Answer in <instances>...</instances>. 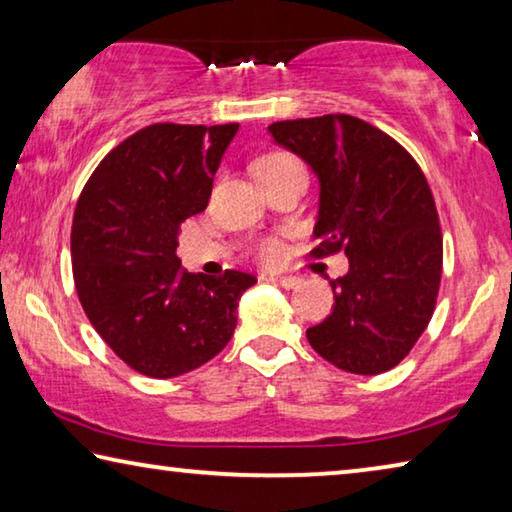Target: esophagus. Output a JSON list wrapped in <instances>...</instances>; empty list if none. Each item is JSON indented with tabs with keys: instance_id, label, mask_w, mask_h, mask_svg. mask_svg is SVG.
<instances>
[{
	"instance_id": "obj_1",
	"label": "esophagus",
	"mask_w": 512,
	"mask_h": 512,
	"mask_svg": "<svg viewBox=\"0 0 512 512\" xmlns=\"http://www.w3.org/2000/svg\"><path fill=\"white\" fill-rule=\"evenodd\" d=\"M271 280L280 284V287H284V289H296L298 284L302 282V277H296V275H275V277H271Z\"/></svg>"
}]
</instances>
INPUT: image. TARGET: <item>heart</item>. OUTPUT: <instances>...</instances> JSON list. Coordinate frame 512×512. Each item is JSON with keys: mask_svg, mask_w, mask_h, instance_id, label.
I'll return each mask as SVG.
<instances>
[{"mask_svg": "<svg viewBox=\"0 0 512 512\" xmlns=\"http://www.w3.org/2000/svg\"><path fill=\"white\" fill-rule=\"evenodd\" d=\"M257 176L262 178V183H271V180L291 176V173H305L302 171V164L293 158L289 153H268L262 160L255 164ZM257 255L264 259V262H275L280 257V244L275 239H264L262 244L257 246Z\"/></svg>", "mask_w": 512, "mask_h": 512, "instance_id": "obj_1", "label": "heart"}]
</instances>
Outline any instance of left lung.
Masks as SVG:
<instances>
[{
  "label": "left lung",
  "mask_w": 512,
  "mask_h": 512,
  "mask_svg": "<svg viewBox=\"0 0 512 512\" xmlns=\"http://www.w3.org/2000/svg\"><path fill=\"white\" fill-rule=\"evenodd\" d=\"M268 133L318 178L311 255L343 250L334 309L307 329L320 357L354 375L395 368L427 329L443 273V237L427 178L406 149L350 115L275 121Z\"/></svg>",
  "instance_id": "obj_1"
}]
</instances>
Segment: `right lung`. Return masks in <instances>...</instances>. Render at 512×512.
Segmentation results:
<instances>
[{
  "mask_svg": "<svg viewBox=\"0 0 512 512\" xmlns=\"http://www.w3.org/2000/svg\"><path fill=\"white\" fill-rule=\"evenodd\" d=\"M239 124H153L112 149L83 187L72 223V271L92 327L146 377L169 379L216 357L257 282L187 273L180 225L203 212Z\"/></svg>",
  "mask_w": 512,
  "mask_h": 512,
  "instance_id": "obj_1",
  "label": "right lung"
}]
</instances>
